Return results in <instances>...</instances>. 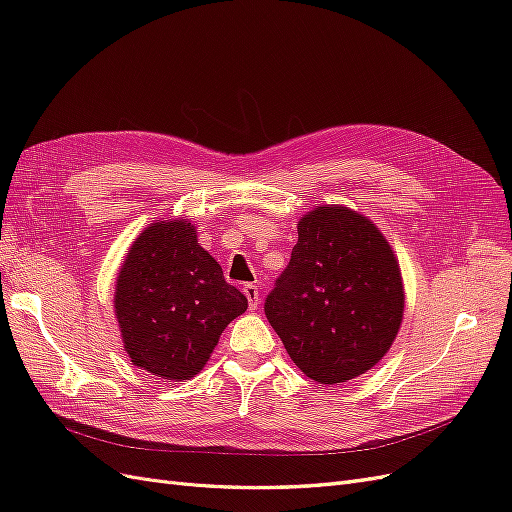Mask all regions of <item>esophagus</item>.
<instances>
[{
	"instance_id": "34e87169",
	"label": "esophagus",
	"mask_w": 512,
	"mask_h": 512,
	"mask_svg": "<svg viewBox=\"0 0 512 512\" xmlns=\"http://www.w3.org/2000/svg\"><path fill=\"white\" fill-rule=\"evenodd\" d=\"M243 294H245L247 303H250V309H256V307H258V303H260V292H258V286H254V284H245V286H243Z\"/></svg>"
}]
</instances>
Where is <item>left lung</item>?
<instances>
[{
    "label": "left lung",
    "mask_w": 512,
    "mask_h": 512,
    "mask_svg": "<svg viewBox=\"0 0 512 512\" xmlns=\"http://www.w3.org/2000/svg\"><path fill=\"white\" fill-rule=\"evenodd\" d=\"M297 230L265 314L307 378L342 384L395 342L406 303L399 262L376 224L342 205L307 211Z\"/></svg>",
    "instance_id": "obj_1"
}]
</instances>
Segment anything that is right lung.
<instances>
[{"label": "right lung", "mask_w": 512, "mask_h": 512, "mask_svg": "<svg viewBox=\"0 0 512 512\" xmlns=\"http://www.w3.org/2000/svg\"><path fill=\"white\" fill-rule=\"evenodd\" d=\"M113 303L132 363L170 382L194 378L226 324L247 309L188 220H158L136 237Z\"/></svg>", "instance_id": "add662e5"}]
</instances>
